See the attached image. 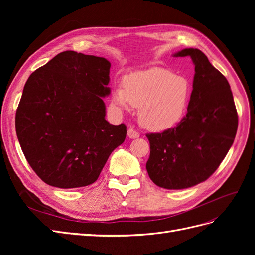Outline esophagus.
Segmentation results:
<instances>
[{
    "label": "esophagus",
    "instance_id": "1",
    "mask_svg": "<svg viewBox=\"0 0 255 255\" xmlns=\"http://www.w3.org/2000/svg\"><path fill=\"white\" fill-rule=\"evenodd\" d=\"M128 136L129 138H132V139H134V138H138V137H139V133H138L137 130L134 129L133 128H129L128 129Z\"/></svg>",
    "mask_w": 255,
    "mask_h": 255
}]
</instances>
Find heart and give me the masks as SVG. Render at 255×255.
Masks as SVG:
<instances>
[{
    "label": "heart",
    "mask_w": 255,
    "mask_h": 255,
    "mask_svg": "<svg viewBox=\"0 0 255 255\" xmlns=\"http://www.w3.org/2000/svg\"><path fill=\"white\" fill-rule=\"evenodd\" d=\"M189 99L187 79L159 67L128 75L125 85H117L113 92L116 107H138L140 125L155 132L176 126L187 111Z\"/></svg>",
    "instance_id": "heart-1"
}]
</instances>
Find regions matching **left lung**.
<instances>
[{
  "label": "left lung",
  "instance_id": "8db88e82",
  "mask_svg": "<svg viewBox=\"0 0 255 255\" xmlns=\"http://www.w3.org/2000/svg\"><path fill=\"white\" fill-rule=\"evenodd\" d=\"M174 56H190L195 76L186 116L174 128L149 133L146 171L157 186L184 189L206 181L233 144L238 115L226 76L198 49Z\"/></svg>",
  "mask_w": 255,
  "mask_h": 255
}]
</instances>
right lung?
<instances>
[{"instance_id": "1", "label": "right lung", "mask_w": 255, "mask_h": 255, "mask_svg": "<svg viewBox=\"0 0 255 255\" xmlns=\"http://www.w3.org/2000/svg\"><path fill=\"white\" fill-rule=\"evenodd\" d=\"M110 61L61 52L29 75L16 112L23 154L48 185L78 188L95 183L127 126L105 120Z\"/></svg>"}]
</instances>
